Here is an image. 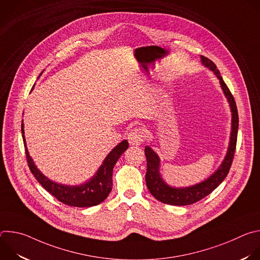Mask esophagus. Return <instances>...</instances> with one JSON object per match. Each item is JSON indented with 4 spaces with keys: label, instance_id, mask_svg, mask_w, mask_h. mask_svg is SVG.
Instances as JSON below:
<instances>
[{
    "label": "esophagus",
    "instance_id": "esophagus-1",
    "mask_svg": "<svg viewBox=\"0 0 260 260\" xmlns=\"http://www.w3.org/2000/svg\"><path fill=\"white\" fill-rule=\"evenodd\" d=\"M146 138V131L143 127H136L128 133V142L131 145H140Z\"/></svg>",
    "mask_w": 260,
    "mask_h": 260
}]
</instances>
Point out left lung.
<instances>
[{"mask_svg":"<svg viewBox=\"0 0 260 260\" xmlns=\"http://www.w3.org/2000/svg\"><path fill=\"white\" fill-rule=\"evenodd\" d=\"M203 63L209 68L211 71L215 73L218 77L221 87L224 91L225 96L230 102V106L233 112V120H232V134H231V142L230 147L226 153V156L221 164L219 169L207 180L193 185L190 187L185 188H174L170 187L169 185L165 183L159 174V158L157 154L151 149L150 147H145V155L147 159V172H146V184L149 189L150 193L159 202L173 206H186L192 205L202 199L206 198L210 194L215 188L219 186V184L225 179L228 176L230 169L232 167L236 146H237V137H238V128H239V115L238 109L236 105V101L234 95L232 94L230 88L222 79L220 72L217 69L216 64L206 56H201Z\"/></svg>","mask_w":260,"mask_h":260,"instance_id":"1","label":"left lung"}]
</instances>
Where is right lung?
<instances>
[{"label": "right lung", "mask_w": 260, "mask_h": 260, "mask_svg": "<svg viewBox=\"0 0 260 260\" xmlns=\"http://www.w3.org/2000/svg\"><path fill=\"white\" fill-rule=\"evenodd\" d=\"M21 133L25 148L26 161L31 174L37 181L57 201L71 207L88 208L96 206L107 199L111 190H112L113 168L120 155L128 148L127 141H122L107 155L103 165L91 180L80 185V186H67V185H61L50 181L37 169L26 149L25 139L23 136V123H21Z\"/></svg>", "instance_id": "1"}]
</instances>
